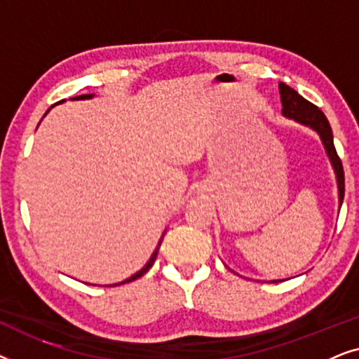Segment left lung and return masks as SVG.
I'll return each instance as SVG.
<instances>
[{
	"label": "left lung",
	"mask_w": 359,
	"mask_h": 359,
	"mask_svg": "<svg viewBox=\"0 0 359 359\" xmlns=\"http://www.w3.org/2000/svg\"><path fill=\"white\" fill-rule=\"evenodd\" d=\"M279 93H281V104H283V116L287 119H294L299 124L311 127L320 135V140L325 151L330 158V163L335 170L337 175V184H338V201H340V208L345 198V173H343V165L340 156H338L335 145H333V134L332 127L328 124L327 117L323 112L318 109L316 104L309 102L307 100L299 95L296 90L287 86L286 83H279ZM279 283V281H271Z\"/></svg>",
	"instance_id": "8db88e82"
}]
</instances>
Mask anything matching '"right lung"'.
<instances>
[{
  "label": "right lung",
  "mask_w": 359,
  "mask_h": 359,
  "mask_svg": "<svg viewBox=\"0 0 359 359\" xmlns=\"http://www.w3.org/2000/svg\"><path fill=\"white\" fill-rule=\"evenodd\" d=\"M90 97H93V95H81V96L72 97V100H90ZM63 101H65V100H62V101H58V102H63ZM58 102H57V104H58ZM47 112H48V111H47ZM163 235H165V232H163ZM161 238H163V237H161ZM161 238H160V242H158V247H160V243H161ZM158 247H156V248H155V252H154V253H151V257H150V259H149V262H147V264H145V266H144V268H142V269H140V271H137L135 274H132V276H130V278H127V279H126V281H122V283H117V284H111V286H119V284H124V283H130V281H134V279H137V278L144 276V274H145L147 271H149V269L151 268V264H154V263H155V259H156V253H158ZM111 286H109V287H111Z\"/></svg>",
  "instance_id": "add662e5"
}]
</instances>
